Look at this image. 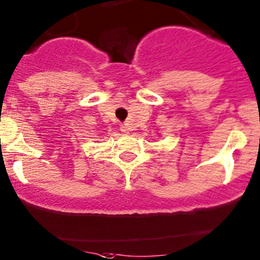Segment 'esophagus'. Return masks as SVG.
<instances>
[{"instance_id": "obj_1", "label": "esophagus", "mask_w": 260, "mask_h": 260, "mask_svg": "<svg viewBox=\"0 0 260 260\" xmlns=\"http://www.w3.org/2000/svg\"><path fill=\"white\" fill-rule=\"evenodd\" d=\"M120 131H122L123 133H125V135H127L128 131H129V129H128V125L127 124H123V125H120Z\"/></svg>"}]
</instances>
